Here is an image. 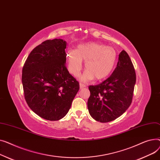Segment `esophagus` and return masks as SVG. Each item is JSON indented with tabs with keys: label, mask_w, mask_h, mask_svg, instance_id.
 Listing matches in <instances>:
<instances>
[{
	"label": "esophagus",
	"mask_w": 160,
	"mask_h": 160,
	"mask_svg": "<svg viewBox=\"0 0 160 160\" xmlns=\"http://www.w3.org/2000/svg\"><path fill=\"white\" fill-rule=\"evenodd\" d=\"M79 86H80V88H85V87H86L85 84L82 83V82H80V83H79Z\"/></svg>",
	"instance_id": "esophagus-1"
}]
</instances>
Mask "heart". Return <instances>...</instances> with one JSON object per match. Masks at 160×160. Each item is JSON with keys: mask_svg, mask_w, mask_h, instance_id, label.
<instances>
[{"mask_svg": "<svg viewBox=\"0 0 160 160\" xmlns=\"http://www.w3.org/2000/svg\"><path fill=\"white\" fill-rule=\"evenodd\" d=\"M117 53L110 46L90 42L80 44L76 50H70L67 53L68 69L73 76L78 77L82 68V60L85 61L86 71L81 76L83 81L94 78L101 80L108 76L116 63Z\"/></svg>", "mask_w": 160, "mask_h": 160, "instance_id": "1", "label": "heart"}]
</instances>
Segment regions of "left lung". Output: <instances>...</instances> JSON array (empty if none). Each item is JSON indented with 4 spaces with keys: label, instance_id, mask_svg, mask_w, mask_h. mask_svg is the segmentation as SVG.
Returning <instances> with one entry per match:
<instances>
[{
    "label": "left lung",
    "instance_id": "left-lung-1",
    "mask_svg": "<svg viewBox=\"0 0 160 160\" xmlns=\"http://www.w3.org/2000/svg\"><path fill=\"white\" fill-rule=\"evenodd\" d=\"M118 60L117 67L108 79L98 85L88 87L89 113L101 123L119 118L132 101L136 80L134 65L125 50L120 52Z\"/></svg>",
    "mask_w": 160,
    "mask_h": 160
}]
</instances>
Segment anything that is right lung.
Returning a JSON list of instances; mask_svg holds the SVG:
<instances>
[{"label":"right lung","instance_id":"obj_1","mask_svg":"<svg viewBox=\"0 0 160 160\" xmlns=\"http://www.w3.org/2000/svg\"><path fill=\"white\" fill-rule=\"evenodd\" d=\"M66 47L62 39L46 40L30 52L22 68L25 100L46 120L64 117L79 89V82L66 67Z\"/></svg>","mask_w":160,"mask_h":160}]
</instances>
